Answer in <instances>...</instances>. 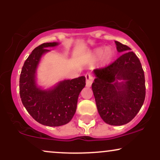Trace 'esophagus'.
<instances>
[{"label": "esophagus", "instance_id": "1", "mask_svg": "<svg viewBox=\"0 0 160 160\" xmlns=\"http://www.w3.org/2000/svg\"><path fill=\"white\" fill-rule=\"evenodd\" d=\"M86 77V84L87 87H90L92 83L93 80H94V78L93 76L90 74H86L85 75Z\"/></svg>", "mask_w": 160, "mask_h": 160}]
</instances>
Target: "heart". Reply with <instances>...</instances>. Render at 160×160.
Masks as SVG:
<instances>
[{"label":"heart","instance_id":"heart-1","mask_svg":"<svg viewBox=\"0 0 160 160\" xmlns=\"http://www.w3.org/2000/svg\"><path fill=\"white\" fill-rule=\"evenodd\" d=\"M94 55L97 58H101L103 56V59L104 62H108L111 60L113 57V52L110 48H99L95 51Z\"/></svg>","mask_w":160,"mask_h":160}]
</instances>
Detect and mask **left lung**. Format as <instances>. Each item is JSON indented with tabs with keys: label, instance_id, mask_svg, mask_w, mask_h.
Segmentation results:
<instances>
[{
	"label": "left lung",
	"instance_id": "obj_1",
	"mask_svg": "<svg viewBox=\"0 0 160 160\" xmlns=\"http://www.w3.org/2000/svg\"><path fill=\"white\" fill-rule=\"evenodd\" d=\"M115 43L117 51L122 54L111 65L94 70L96 78L92 89L102 120L111 126H122L140 111L146 88L139 58L128 46L118 41Z\"/></svg>",
	"mask_w": 160,
	"mask_h": 160
}]
</instances>
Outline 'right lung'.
Returning <instances> with one entry per match:
<instances>
[{
  "instance_id": "1",
  "label": "right lung",
  "mask_w": 160,
  "mask_h": 160,
  "mask_svg": "<svg viewBox=\"0 0 160 160\" xmlns=\"http://www.w3.org/2000/svg\"><path fill=\"white\" fill-rule=\"evenodd\" d=\"M56 42L36 47L25 60L19 78V94L24 107L39 123L48 126L67 124L74 117L78 96L86 85L85 77L63 80L52 89L43 90L35 81L36 70L46 49L56 47Z\"/></svg>"
}]
</instances>
